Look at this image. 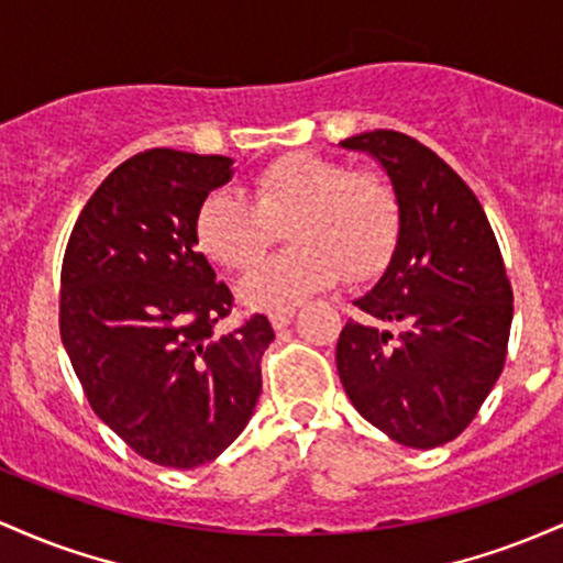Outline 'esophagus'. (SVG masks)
I'll return each mask as SVG.
<instances>
[{"instance_id":"1","label":"esophagus","mask_w":563,"mask_h":563,"mask_svg":"<svg viewBox=\"0 0 563 563\" xmlns=\"http://www.w3.org/2000/svg\"><path fill=\"white\" fill-rule=\"evenodd\" d=\"M292 319H295V308H284V311L271 313V324H274V330H284Z\"/></svg>"}]
</instances>
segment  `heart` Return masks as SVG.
Here are the masks:
<instances>
[{"mask_svg":"<svg viewBox=\"0 0 563 563\" xmlns=\"http://www.w3.org/2000/svg\"><path fill=\"white\" fill-rule=\"evenodd\" d=\"M289 219L292 250L252 268L239 298L252 311H284L324 292L349 274L380 271L399 239V199L375 173H349L316 154H284L250 180V201L214 191L197 212V242L225 268L244 271Z\"/></svg>","mask_w":563,"mask_h":563,"instance_id":"b5f03b06","label":"heart"}]
</instances>
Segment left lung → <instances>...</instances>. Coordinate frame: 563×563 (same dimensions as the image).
I'll list each match as a JSON object with an SVG mask.
<instances>
[{
    "label": "left lung",
    "instance_id": "8db88e82",
    "mask_svg": "<svg viewBox=\"0 0 563 563\" xmlns=\"http://www.w3.org/2000/svg\"><path fill=\"white\" fill-rule=\"evenodd\" d=\"M340 145L380 164L399 199L390 261L340 332V383L388 439L433 450L468 428L503 372L514 292L500 247L476 194L415 137L372 130Z\"/></svg>",
    "mask_w": 563,
    "mask_h": 563
}]
</instances>
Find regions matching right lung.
I'll use <instances>...</instances> for the list:
<instances>
[{
  "label": "right lung",
  "instance_id": "right-lung-1",
  "mask_svg": "<svg viewBox=\"0 0 563 563\" xmlns=\"http://www.w3.org/2000/svg\"><path fill=\"white\" fill-rule=\"evenodd\" d=\"M229 156L151 148L81 210L60 271V340L95 415L164 468L210 463L261 399L265 316L218 334L231 292L197 250V212Z\"/></svg>",
  "mask_w": 563,
  "mask_h": 563
}]
</instances>
